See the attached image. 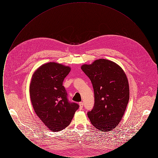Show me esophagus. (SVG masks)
I'll use <instances>...</instances> for the list:
<instances>
[{
    "instance_id": "esophagus-1",
    "label": "esophagus",
    "mask_w": 158,
    "mask_h": 158,
    "mask_svg": "<svg viewBox=\"0 0 158 158\" xmlns=\"http://www.w3.org/2000/svg\"><path fill=\"white\" fill-rule=\"evenodd\" d=\"M79 106H80V109L82 110L83 106V102H79Z\"/></svg>"
}]
</instances>
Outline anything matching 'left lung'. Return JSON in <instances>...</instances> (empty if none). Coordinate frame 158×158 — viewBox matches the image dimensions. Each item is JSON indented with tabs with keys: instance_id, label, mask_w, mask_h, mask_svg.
Here are the masks:
<instances>
[{
	"instance_id": "left-lung-1",
	"label": "left lung",
	"mask_w": 158,
	"mask_h": 158,
	"mask_svg": "<svg viewBox=\"0 0 158 158\" xmlns=\"http://www.w3.org/2000/svg\"><path fill=\"white\" fill-rule=\"evenodd\" d=\"M83 72L89 79L94 91L95 103L87 114L92 124L99 131L117 127L129 100V86L123 70L110 60L101 59L83 64Z\"/></svg>"
}]
</instances>
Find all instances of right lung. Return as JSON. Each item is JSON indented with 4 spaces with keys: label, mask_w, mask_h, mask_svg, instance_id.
<instances>
[{
    "label": "right lung",
    "mask_w": 158,
    "mask_h": 158,
    "mask_svg": "<svg viewBox=\"0 0 158 158\" xmlns=\"http://www.w3.org/2000/svg\"><path fill=\"white\" fill-rule=\"evenodd\" d=\"M70 68L50 62L40 66L32 76L30 94L38 117L53 131H59L70 124L79 106L70 102L63 82Z\"/></svg>",
    "instance_id": "right-lung-1"
}]
</instances>
